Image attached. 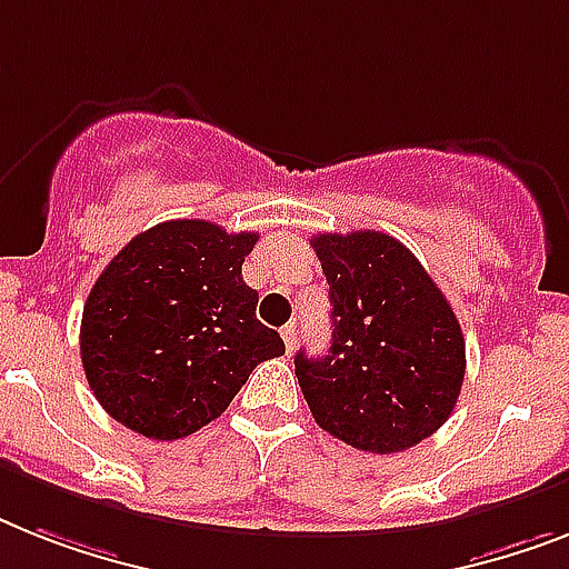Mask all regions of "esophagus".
I'll return each instance as SVG.
<instances>
[{"label":"esophagus","instance_id":"esophagus-1","mask_svg":"<svg viewBox=\"0 0 569 569\" xmlns=\"http://www.w3.org/2000/svg\"><path fill=\"white\" fill-rule=\"evenodd\" d=\"M281 340H284V349L296 351V322H288L281 328Z\"/></svg>","mask_w":569,"mask_h":569}]
</instances>
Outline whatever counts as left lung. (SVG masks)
Masks as SVG:
<instances>
[{"instance_id":"left-lung-1","label":"left lung","mask_w":569,"mask_h":569,"mask_svg":"<svg viewBox=\"0 0 569 569\" xmlns=\"http://www.w3.org/2000/svg\"><path fill=\"white\" fill-rule=\"evenodd\" d=\"M328 281L331 349L296 355L311 416L340 442L398 453L433 436L457 407L465 337L421 261L387 232L313 234Z\"/></svg>"}]
</instances>
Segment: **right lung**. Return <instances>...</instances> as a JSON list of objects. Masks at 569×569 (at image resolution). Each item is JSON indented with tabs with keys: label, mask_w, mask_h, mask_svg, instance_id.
<instances>
[{
	"label": "right lung",
	"mask_w": 569,
	"mask_h": 569,
	"mask_svg": "<svg viewBox=\"0 0 569 569\" xmlns=\"http://www.w3.org/2000/svg\"><path fill=\"white\" fill-rule=\"evenodd\" d=\"M256 241L209 220H166L107 264L83 305L81 360L112 419L173 442L218 419L258 363L284 355L241 276Z\"/></svg>",
	"instance_id": "right-lung-1"
}]
</instances>
